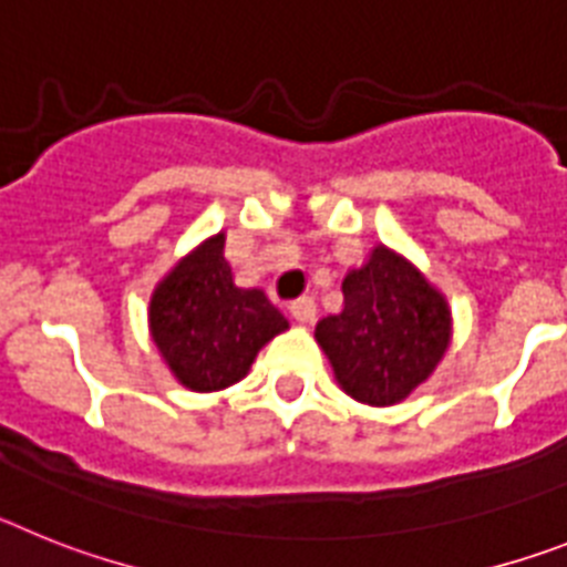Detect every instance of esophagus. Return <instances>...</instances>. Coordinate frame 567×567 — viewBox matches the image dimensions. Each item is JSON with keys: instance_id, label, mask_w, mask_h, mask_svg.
<instances>
[{"instance_id": "obj_1", "label": "esophagus", "mask_w": 567, "mask_h": 567, "mask_svg": "<svg viewBox=\"0 0 567 567\" xmlns=\"http://www.w3.org/2000/svg\"><path fill=\"white\" fill-rule=\"evenodd\" d=\"M290 313H293L297 322H313V317H317V299L313 297L293 299V302H290Z\"/></svg>"}]
</instances>
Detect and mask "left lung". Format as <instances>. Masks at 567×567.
I'll return each instance as SVG.
<instances>
[{
    "instance_id": "left-lung-1",
    "label": "left lung",
    "mask_w": 567,
    "mask_h": 567,
    "mask_svg": "<svg viewBox=\"0 0 567 567\" xmlns=\"http://www.w3.org/2000/svg\"><path fill=\"white\" fill-rule=\"evenodd\" d=\"M344 305L319 319L317 342L337 382L368 405L402 402L433 373L451 342V311L420 270L388 248L342 282Z\"/></svg>"
}]
</instances>
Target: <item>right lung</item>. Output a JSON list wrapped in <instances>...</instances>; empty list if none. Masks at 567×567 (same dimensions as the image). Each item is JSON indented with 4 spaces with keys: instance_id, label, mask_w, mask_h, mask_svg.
I'll return each instance as SVG.
<instances>
[{
    "instance_id": "obj_1",
    "label": "right lung",
    "mask_w": 567,
    "mask_h": 567,
    "mask_svg": "<svg viewBox=\"0 0 567 567\" xmlns=\"http://www.w3.org/2000/svg\"><path fill=\"white\" fill-rule=\"evenodd\" d=\"M151 333L174 377L190 391H223L248 373L288 319L262 290L236 288L225 234L185 256L151 299Z\"/></svg>"
}]
</instances>
